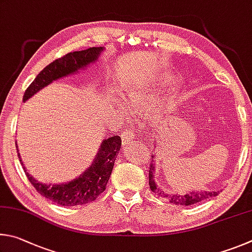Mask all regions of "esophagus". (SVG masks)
<instances>
[{
	"label": "esophagus",
	"mask_w": 252,
	"mask_h": 252,
	"mask_svg": "<svg viewBox=\"0 0 252 252\" xmlns=\"http://www.w3.org/2000/svg\"><path fill=\"white\" fill-rule=\"evenodd\" d=\"M134 138H135V135L131 133V131H128V130L124 131L123 137H122L123 145H124V146H127V145L131 144V142H133Z\"/></svg>",
	"instance_id": "esophagus-1"
}]
</instances>
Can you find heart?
I'll list each match as a JSON object with an SVG mask.
<instances>
[{
	"mask_svg": "<svg viewBox=\"0 0 252 252\" xmlns=\"http://www.w3.org/2000/svg\"><path fill=\"white\" fill-rule=\"evenodd\" d=\"M167 79L165 77L161 78H156L149 81L147 84H140V85H133L126 88L125 93H122V97L125 103L130 106V107H138V106H142L146 103L148 99V96L151 94V86L157 85L161 86L162 84H166ZM152 116L153 115H156L158 113L157 109L152 110Z\"/></svg>",
	"mask_w": 252,
	"mask_h": 252,
	"instance_id": "b5f03b06",
	"label": "heart"
}]
</instances>
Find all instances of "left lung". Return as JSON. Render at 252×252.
<instances>
[{
  "label": "left lung",
  "instance_id": "1",
  "mask_svg": "<svg viewBox=\"0 0 252 252\" xmlns=\"http://www.w3.org/2000/svg\"><path fill=\"white\" fill-rule=\"evenodd\" d=\"M154 157V156H152ZM155 160H152L151 162V167H149V187H151V190L157 193L158 197H166L168 198L169 201L173 205H182V206H189V205H193L197 204V202L202 201L205 199H208V198L211 197H216L218 195V191H192L190 193H186V195H168V193H165L157 187V185L155 183Z\"/></svg>",
  "mask_w": 252,
  "mask_h": 252
}]
</instances>
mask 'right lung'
<instances>
[{
    "mask_svg": "<svg viewBox=\"0 0 252 252\" xmlns=\"http://www.w3.org/2000/svg\"><path fill=\"white\" fill-rule=\"evenodd\" d=\"M103 51V47H90L84 51L68 53L61 59L52 62L31 83L24 93L23 101L31 98L42 88L50 85L56 79L66 77L70 74H76L79 69L94 63ZM121 146L122 138L119 136H110L109 138L104 139L90 168L84 170L77 178L66 184L46 185L38 183L33 176L28 173L23 162L22 166L30 183L41 196L61 206L84 205L94 201L106 189L114 162L116 160L118 153L121 152ZM17 155L20 161H22L20 153H17Z\"/></svg>",
    "mask_w": 252,
    "mask_h": 252,
    "instance_id": "add662e5",
    "label": "right lung"
}]
</instances>
